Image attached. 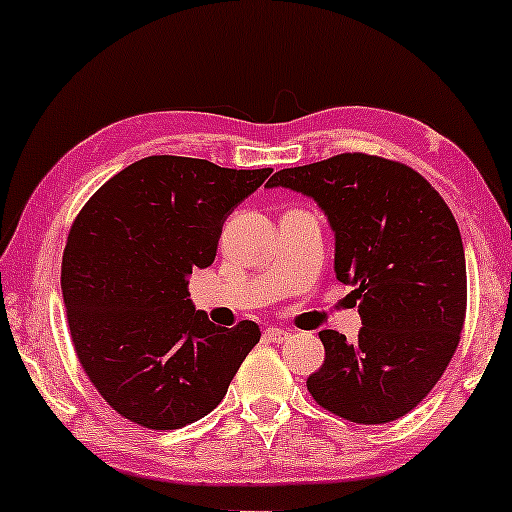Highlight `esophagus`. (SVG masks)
Returning <instances> with one entry per match:
<instances>
[{
    "label": "esophagus",
    "mask_w": 512,
    "mask_h": 512,
    "mask_svg": "<svg viewBox=\"0 0 512 512\" xmlns=\"http://www.w3.org/2000/svg\"><path fill=\"white\" fill-rule=\"evenodd\" d=\"M291 334H293V330H284V327H267L264 337H267L269 342L281 344V342H286V339H291Z\"/></svg>",
    "instance_id": "34e87169"
}]
</instances>
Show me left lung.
<instances>
[{
    "mask_svg": "<svg viewBox=\"0 0 512 512\" xmlns=\"http://www.w3.org/2000/svg\"><path fill=\"white\" fill-rule=\"evenodd\" d=\"M267 185L320 204L337 240V279L361 298L354 344L320 332L325 363L308 392L354 424L409 414L448 368L467 315L462 236L448 204L414 168L358 151L284 168Z\"/></svg>",
    "mask_w": 512,
    "mask_h": 512,
    "instance_id": "obj_1",
    "label": "left lung"
}]
</instances>
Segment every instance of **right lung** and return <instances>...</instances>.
<instances>
[{"label":"right lung","instance_id":"obj_1","mask_svg":"<svg viewBox=\"0 0 512 512\" xmlns=\"http://www.w3.org/2000/svg\"><path fill=\"white\" fill-rule=\"evenodd\" d=\"M272 168L146 156L96 190L69 228L62 296L81 368L117 414L154 431L207 416L260 342L252 320L195 310L192 269L216 257L226 216Z\"/></svg>","mask_w":512,"mask_h":512}]
</instances>
